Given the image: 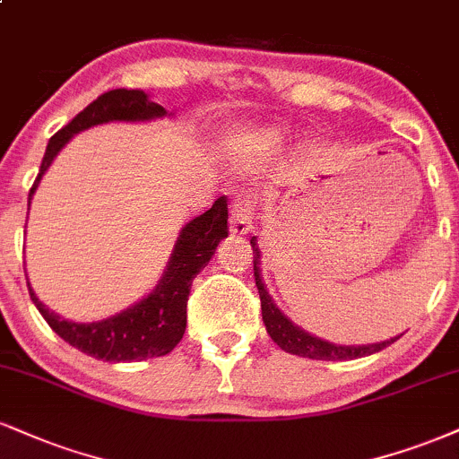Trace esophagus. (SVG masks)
Wrapping results in <instances>:
<instances>
[{
	"instance_id": "esophagus-1",
	"label": "esophagus",
	"mask_w": 459,
	"mask_h": 459,
	"mask_svg": "<svg viewBox=\"0 0 459 459\" xmlns=\"http://www.w3.org/2000/svg\"><path fill=\"white\" fill-rule=\"evenodd\" d=\"M252 212L254 205L250 196L246 192H239L233 201V209H230V235H247L252 229Z\"/></svg>"
}]
</instances>
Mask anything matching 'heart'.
<instances>
[{
    "label": "heart",
    "instance_id": "obj_1",
    "mask_svg": "<svg viewBox=\"0 0 459 459\" xmlns=\"http://www.w3.org/2000/svg\"><path fill=\"white\" fill-rule=\"evenodd\" d=\"M284 143V134L280 130H264V132H256L254 136H247V139L239 141L237 145L230 147L229 158L235 167L246 169L247 164L252 162L258 153L264 152H275V149L282 147Z\"/></svg>",
    "mask_w": 459,
    "mask_h": 459
}]
</instances>
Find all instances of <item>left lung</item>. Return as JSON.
Wrapping results in <instances>:
<instances>
[{"mask_svg":"<svg viewBox=\"0 0 459 459\" xmlns=\"http://www.w3.org/2000/svg\"><path fill=\"white\" fill-rule=\"evenodd\" d=\"M252 252H254V280H256L258 295H261V310H263V323L267 327V333L272 335V340L280 349L290 352V355L297 357H307L316 359V361H349V359H359L374 355V352L387 349L389 344H394L395 340L402 338L395 335V338L377 342V344H333V342L320 340L316 335L307 333L306 329L297 327L292 320L286 316V314L275 306V301L269 295L267 284L263 282L261 275V250H258L256 237L250 239Z\"/></svg>","mask_w":459,"mask_h":459,"instance_id":"8db88e82","label":"left lung"}]
</instances>
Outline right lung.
I'll list each match as a JSON object with an SVG mask.
<instances>
[{
    "label": "right lung",
    "instance_id": "1",
    "mask_svg": "<svg viewBox=\"0 0 459 459\" xmlns=\"http://www.w3.org/2000/svg\"><path fill=\"white\" fill-rule=\"evenodd\" d=\"M162 117H167V108L149 100L145 91L113 90L102 93L90 107L82 108L68 126H64L57 134L51 136L47 152H44L40 173L31 186L27 203L31 205V198H34L42 175L47 173L57 153L68 145L74 134L93 128V126L108 124V121H153ZM226 220H229V207H226V198L220 196L212 209L190 220L179 230L169 264L162 278L158 280L156 289L141 301H136L134 306L113 314V316L93 320V323H74L44 306L36 297L31 284L27 282L31 301L36 303L38 312L59 338L90 357L104 359L108 363H124L169 355L184 338L186 307L192 280L201 269L207 267L220 241L229 237Z\"/></svg>",
    "mask_w": 459,
    "mask_h": 459
}]
</instances>
